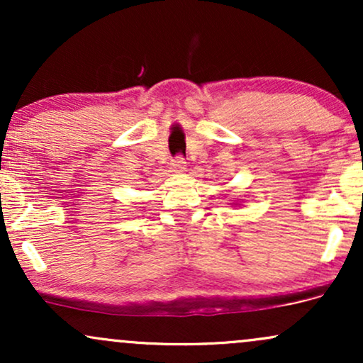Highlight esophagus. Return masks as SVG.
<instances>
[{
  "instance_id": "esophagus-1",
  "label": "esophagus",
  "mask_w": 363,
  "mask_h": 363,
  "mask_svg": "<svg viewBox=\"0 0 363 363\" xmlns=\"http://www.w3.org/2000/svg\"><path fill=\"white\" fill-rule=\"evenodd\" d=\"M170 172H174V174L186 172V162L181 155H177L172 162H170Z\"/></svg>"
}]
</instances>
